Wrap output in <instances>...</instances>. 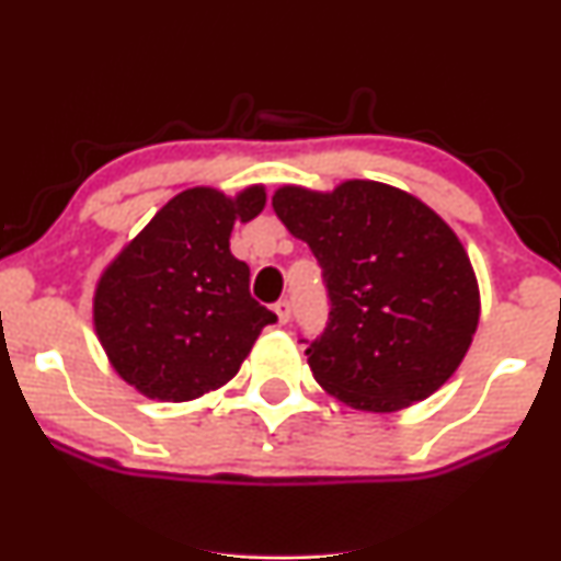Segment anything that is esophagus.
I'll use <instances>...</instances> for the list:
<instances>
[{
    "instance_id": "obj_1",
    "label": "esophagus",
    "mask_w": 561,
    "mask_h": 561,
    "mask_svg": "<svg viewBox=\"0 0 561 561\" xmlns=\"http://www.w3.org/2000/svg\"><path fill=\"white\" fill-rule=\"evenodd\" d=\"M274 313H276V319H279V324H287V321L293 319V302L276 300L274 302Z\"/></svg>"
}]
</instances>
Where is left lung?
I'll use <instances>...</instances> for the list:
<instances>
[{"label": "left lung", "instance_id": "1", "mask_svg": "<svg viewBox=\"0 0 561 561\" xmlns=\"http://www.w3.org/2000/svg\"><path fill=\"white\" fill-rule=\"evenodd\" d=\"M272 205L317 255L330 298L324 332L300 337L321 388L362 411L433 396L480 319L478 279L448 224L377 182H345L330 195L282 186Z\"/></svg>", "mask_w": 561, "mask_h": 561}]
</instances>
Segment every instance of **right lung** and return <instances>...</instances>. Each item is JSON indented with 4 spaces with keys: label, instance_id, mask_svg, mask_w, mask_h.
I'll return each instance as SVG.
<instances>
[{
    "label": "right lung",
    "instance_id": "right-lung-1",
    "mask_svg": "<svg viewBox=\"0 0 561 561\" xmlns=\"http://www.w3.org/2000/svg\"><path fill=\"white\" fill-rule=\"evenodd\" d=\"M266 205L263 186L229 199L208 186L176 195L102 274L94 327L113 369L158 401H192L240 371L276 313L250 295L234 221Z\"/></svg>",
    "mask_w": 561,
    "mask_h": 561
}]
</instances>
